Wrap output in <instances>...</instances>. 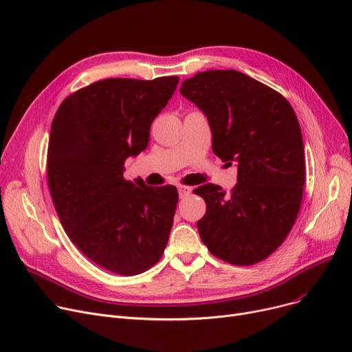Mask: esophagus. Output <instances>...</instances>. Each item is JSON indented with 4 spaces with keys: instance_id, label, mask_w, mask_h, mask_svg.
I'll list each match as a JSON object with an SVG mask.
<instances>
[{
    "instance_id": "34e87169",
    "label": "esophagus",
    "mask_w": 352,
    "mask_h": 352,
    "mask_svg": "<svg viewBox=\"0 0 352 352\" xmlns=\"http://www.w3.org/2000/svg\"><path fill=\"white\" fill-rule=\"evenodd\" d=\"M178 192H179V198H186L191 194V188L187 186H178Z\"/></svg>"
}]
</instances>
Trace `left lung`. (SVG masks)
<instances>
[{"label": "left lung", "instance_id": "left-lung-1", "mask_svg": "<svg viewBox=\"0 0 352 352\" xmlns=\"http://www.w3.org/2000/svg\"><path fill=\"white\" fill-rule=\"evenodd\" d=\"M179 91L207 116L215 155L238 166L230 194L214 184L194 190L207 204L197 223L202 243L226 263H260L284 243L301 207L298 118L280 92L235 69L198 72Z\"/></svg>", "mask_w": 352, "mask_h": 352}]
</instances>
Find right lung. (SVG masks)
Returning a JSON list of instances; mask_svg holds the SVG:
<instances>
[{
    "instance_id": "right-lung-1",
    "label": "right lung",
    "mask_w": 352,
    "mask_h": 352,
    "mask_svg": "<svg viewBox=\"0 0 352 352\" xmlns=\"http://www.w3.org/2000/svg\"><path fill=\"white\" fill-rule=\"evenodd\" d=\"M178 81L92 82L67 97L51 124L47 175L55 211L74 245L118 275L150 270L168 243L177 188L126 181L124 162L145 150Z\"/></svg>"
}]
</instances>
